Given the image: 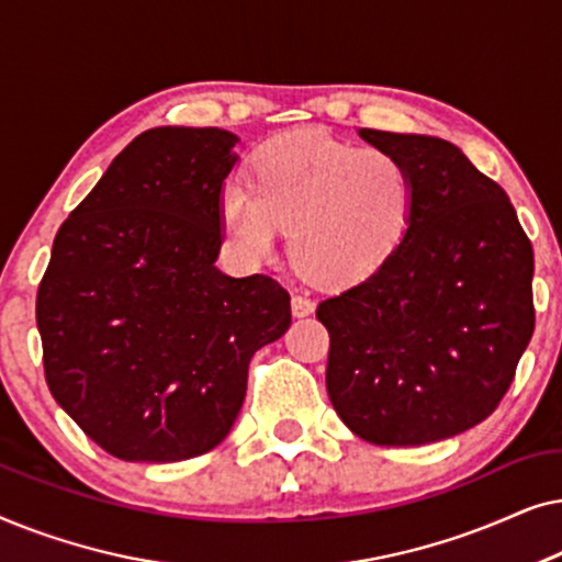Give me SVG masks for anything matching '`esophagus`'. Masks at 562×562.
Instances as JSON below:
<instances>
[{
    "label": "esophagus",
    "instance_id": "esophagus-1",
    "mask_svg": "<svg viewBox=\"0 0 562 562\" xmlns=\"http://www.w3.org/2000/svg\"><path fill=\"white\" fill-rule=\"evenodd\" d=\"M312 312H314V302L310 296H302V294L291 296V314H294V317H310Z\"/></svg>",
    "mask_w": 562,
    "mask_h": 562
}]
</instances>
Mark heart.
<instances>
[{"instance_id": "obj_1", "label": "heart", "mask_w": 562, "mask_h": 562, "mask_svg": "<svg viewBox=\"0 0 562 562\" xmlns=\"http://www.w3.org/2000/svg\"><path fill=\"white\" fill-rule=\"evenodd\" d=\"M412 214L414 181L402 160L322 130L273 137L252 160V187L229 179L220 191L222 229L237 256L266 258L279 227H291L299 271L333 286L379 271Z\"/></svg>"}]
</instances>
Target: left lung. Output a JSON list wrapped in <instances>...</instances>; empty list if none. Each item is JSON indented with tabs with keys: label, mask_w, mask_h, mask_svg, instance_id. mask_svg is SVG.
Here are the masks:
<instances>
[{
	"label": "left lung",
	"mask_w": 562,
	"mask_h": 562,
	"mask_svg": "<svg viewBox=\"0 0 562 562\" xmlns=\"http://www.w3.org/2000/svg\"><path fill=\"white\" fill-rule=\"evenodd\" d=\"M414 181V214L379 271L325 299L327 394L360 440L440 442L481 425L535 333L532 243L506 191L429 135L358 130Z\"/></svg>",
	"instance_id": "8db88e82"
}]
</instances>
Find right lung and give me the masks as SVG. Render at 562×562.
<instances>
[{
  "instance_id": "right-lung-1",
  "label": "right lung",
  "mask_w": 562,
  "mask_h": 562,
  "mask_svg": "<svg viewBox=\"0 0 562 562\" xmlns=\"http://www.w3.org/2000/svg\"><path fill=\"white\" fill-rule=\"evenodd\" d=\"M237 140L220 127L145 130L53 240L35 304L45 381L120 460L176 463L217 448L252 352L291 325L286 289L217 268Z\"/></svg>"
}]
</instances>
